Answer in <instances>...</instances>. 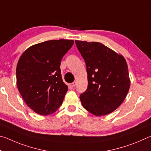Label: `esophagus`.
I'll list each match as a JSON object with an SVG mask.
<instances>
[{"mask_svg":"<svg viewBox=\"0 0 151 151\" xmlns=\"http://www.w3.org/2000/svg\"><path fill=\"white\" fill-rule=\"evenodd\" d=\"M76 82L75 81H74L73 82V83H71L70 84V86H71V87H72V88H73V87H75V86H76Z\"/></svg>","mask_w":151,"mask_h":151,"instance_id":"1","label":"esophagus"}]
</instances>
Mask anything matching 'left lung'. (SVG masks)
<instances>
[{"mask_svg":"<svg viewBox=\"0 0 151 151\" xmlns=\"http://www.w3.org/2000/svg\"><path fill=\"white\" fill-rule=\"evenodd\" d=\"M85 60L88 87L80 99L86 111L96 116L108 114L124 100L130 87L124 58L101 42L75 40Z\"/></svg>","mask_w":151,"mask_h":151,"instance_id":"8db88e82","label":"left lung"}]
</instances>
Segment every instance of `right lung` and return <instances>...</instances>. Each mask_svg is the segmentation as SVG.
<instances>
[{"mask_svg": "<svg viewBox=\"0 0 151 151\" xmlns=\"http://www.w3.org/2000/svg\"><path fill=\"white\" fill-rule=\"evenodd\" d=\"M72 40H51L29 47L17 66V87L25 103L40 115L57 111L68 91L60 61L72 47Z\"/></svg>", "mask_w": 151, "mask_h": 151, "instance_id": "1", "label": "right lung"}]
</instances>
